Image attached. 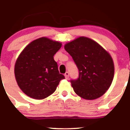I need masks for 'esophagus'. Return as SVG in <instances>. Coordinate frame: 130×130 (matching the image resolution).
<instances>
[{
    "label": "esophagus",
    "instance_id": "obj_1",
    "mask_svg": "<svg viewBox=\"0 0 130 130\" xmlns=\"http://www.w3.org/2000/svg\"><path fill=\"white\" fill-rule=\"evenodd\" d=\"M65 75V78L66 79H68L69 78V73L68 72H67L66 73H65V75Z\"/></svg>",
    "mask_w": 130,
    "mask_h": 130
}]
</instances>
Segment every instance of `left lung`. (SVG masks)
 I'll return each mask as SVG.
<instances>
[{
    "instance_id": "obj_1",
    "label": "left lung",
    "mask_w": 130,
    "mask_h": 130,
    "mask_svg": "<svg viewBox=\"0 0 130 130\" xmlns=\"http://www.w3.org/2000/svg\"><path fill=\"white\" fill-rule=\"evenodd\" d=\"M64 47L79 71L78 78L70 80L75 92L86 100L102 96L114 76V64L110 55L97 42L85 37L77 38Z\"/></svg>"
}]
</instances>
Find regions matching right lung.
<instances>
[{
  "mask_svg": "<svg viewBox=\"0 0 130 130\" xmlns=\"http://www.w3.org/2000/svg\"><path fill=\"white\" fill-rule=\"evenodd\" d=\"M61 47L60 42L42 37L30 43L19 55L15 64V76L27 96L37 100L47 98L65 78L54 59Z\"/></svg>",
  "mask_w": 130,
  "mask_h": 130,
  "instance_id": "right-lung-1",
  "label": "right lung"
}]
</instances>
